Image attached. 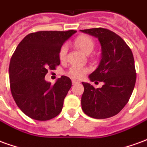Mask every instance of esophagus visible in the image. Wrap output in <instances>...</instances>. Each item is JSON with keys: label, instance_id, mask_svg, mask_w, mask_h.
<instances>
[{"label": "esophagus", "instance_id": "1", "mask_svg": "<svg viewBox=\"0 0 147 147\" xmlns=\"http://www.w3.org/2000/svg\"><path fill=\"white\" fill-rule=\"evenodd\" d=\"M71 82H72V84H74V85H75V84H79V83H80V81H78V80H71Z\"/></svg>", "mask_w": 147, "mask_h": 147}]
</instances>
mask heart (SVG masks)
Here are the masks:
<instances>
[{
  "label": "heart",
  "mask_w": 147,
  "mask_h": 147,
  "mask_svg": "<svg viewBox=\"0 0 147 147\" xmlns=\"http://www.w3.org/2000/svg\"><path fill=\"white\" fill-rule=\"evenodd\" d=\"M75 44L78 48L80 49L83 53L86 55L90 54L94 48V42L93 39L89 36L86 35H82L76 38ZM67 46L64 45L61 48V50L59 52V58L61 61H65L66 55H67ZM88 71V68L83 67H79V66H73L70 67V69L67 71V74L72 78L75 79H80Z\"/></svg>",
  "instance_id": "obj_1"
}]
</instances>
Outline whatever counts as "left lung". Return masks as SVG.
Returning <instances> with one entry per match:
<instances>
[{
	"label": "left lung",
	"mask_w": 147,
	"mask_h": 147,
	"mask_svg": "<svg viewBox=\"0 0 147 147\" xmlns=\"http://www.w3.org/2000/svg\"><path fill=\"white\" fill-rule=\"evenodd\" d=\"M80 31L95 37L101 44V61L89 79L91 82L103 83L102 87L95 89L91 84L82 82V109L95 119L113 117L129 101L135 87L136 73L132 52L123 39L109 30L99 27Z\"/></svg>",
	"instance_id": "1"
}]
</instances>
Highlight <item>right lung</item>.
Wrapping results in <instances>:
<instances>
[{
	"instance_id": "obj_1",
	"label": "right lung",
	"mask_w": 147,
	"mask_h": 147,
	"mask_svg": "<svg viewBox=\"0 0 147 147\" xmlns=\"http://www.w3.org/2000/svg\"><path fill=\"white\" fill-rule=\"evenodd\" d=\"M76 30L38 31L25 37L15 50L9 64L12 97L21 111L36 120H51L60 113L71 86L62 76L52 85L45 80L48 69L61 61L59 52Z\"/></svg>"
}]
</instances>
